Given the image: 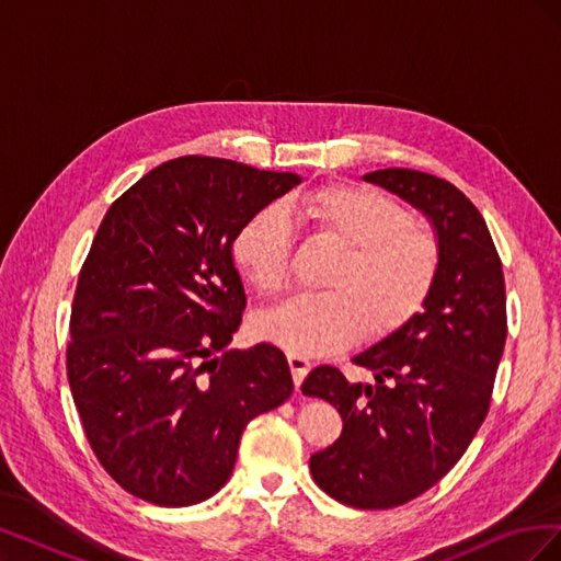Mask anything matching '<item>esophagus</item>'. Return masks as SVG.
Masks as SVG:
<instances>
[{"mask_svg":"<svg viewBox=\"0 0 561 561\" xmlns=\"http://www.w3.org/2000/svg\"><path fill=\"white\" fill-rule=\"evenodd\" d=\"M287 363H290L295 386H301L304 377H307V375H309V369H311L309 358H304V355H299V353H287Z\"/></svg>","mask_w":561,"mask_h":561,"instance_id":"obj_1","label":"esophagus"}]
</instances>
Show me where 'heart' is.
Instances as JSON below:
<instances>
[{"instance_id":"1","label":"heart","mask_w":561,"mask_h":561,"mask_svg":"<svg viewBox=\"0 0 561 561\" xmlns=\"http://www.w3.org/2000/svg\"><path fill=\"white\" fill-rule=\"evenodd\" d=\"M285 210L309 227L316 241L342 250L325 287L260 320V334L280 348L316 355L351 344L367 330L388 336L407 325L437 283L443 252L428 231L412 227L400 203L367 186L328 184L287 201ZM233 262L266 297H280L293 280L295 233L276 208L250 215L231 241Z\"/></svg>"}]
</instances>
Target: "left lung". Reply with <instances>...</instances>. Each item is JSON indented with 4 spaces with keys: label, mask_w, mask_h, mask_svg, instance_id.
I'll list each match as a JSON object with an SVG mask.
<instances>
[{
    "label": "left lung",
    "mask_w": 561,
    "mask_h": 561,
    "mask_svg": "<svg viewBox=\"0 0 561 561\" xmlns=\"http://www.w3.org/2000/svg\"><path fill=\"white\" fill-rule=\"evenodd\" d=\"M365 180L431 219L437 283L421 313L353 358L375 383L320 365L301 393L328 400L344 421L336 443L311 456L316 484L339 503L386 511L443 480L480 431L507 336L505 280L484 217L451 182L410 168Z\"/></svg>",
    "instance_id": "left-lung-1"
}]
</instances>
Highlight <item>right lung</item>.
Instances as JSON below:
<instances>
[{
	"label": "right lung",
	"instance_id": "obj_1",
	"mask_svg": "<svg viewBox=\"0 0 561 561\" xmlns=\"http://www.w3.org/2000/svg\"><path fill=\"white\" fill-rule=\"evenodd\" d=\"M299 182L180 157L100 222L72 301L67 381L93 454L128 494L165 507L210 499L248 423L293 396L280 348L227 346L245 311L233 236Z\"/></svg>",
	"mask_w": 561,
	"mask_h": 561
}]
</instances>
